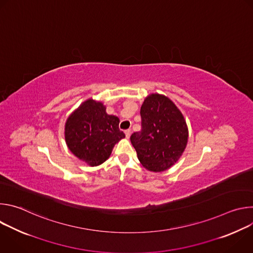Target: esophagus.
Listing matches in <instances>:
<instances>
[{
	"instance_id": "34e87169",
	"label": "esophagus",
	"mask_w": 253,
	"mask_h": 253,
	"mask_svg": "<svg viewBox=\"0 0 253 253\" xmlns=\"http://www.w3.org/2000/svg\"><path fill=\"white\" fill-rule=\"evenodd\" d=\"M125 135H126V137H127V138H129V137H130V135H131V130H130V129L125 130Z\"/></svg>"
}]
</instances>
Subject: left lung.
Returning <instances> with one entry per match:
<instances>
[{
    "mask_svg": "<svg viewBox=\"0 0 253 253\" xmlns=\"http://www.w3.org/2000/svg\"><path fill=\"white\" fill-rule=\"evenodd\" d=\"M140 115L141 131L130 137L138 159L149 171H164L176 163L187 145L184 117L170 99L159 94L144 100Z\"/></svg>",
    "mask_w": 253,
    "mask_h": 253,
    "instance_id": "left-lung-1",
    "label": "left lung"
}]
</instances>
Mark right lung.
Here are the masks:
<instances>
[{
	"label": "right lung",
	"instance_id": "add662e5",
	"mask_svg": "<svg viewBox=\"0 0 253 253\" xmlns=\"http://www.w3.org/2000/svg\"><path fill=\"white\" fill-rule=\"evenodd\" d=\"M119 118L108 115L101 102H84L71 114L65 125V139L70 151L91 166L109 158L115 144L125 134L119 129Z\"/></svg>",
	"mask_w": 253,
	"mask_h": 253
}]
</instances>
